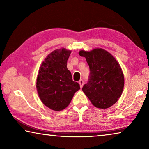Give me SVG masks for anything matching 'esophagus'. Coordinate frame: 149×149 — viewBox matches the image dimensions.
<instances>
[{"label": "esophagus", "mask_w": 149, "mask_h": 149, "mask_svg": "<svg viewBox=\"0 0 149 149\" xmlns=\"http://www.w3.org/2000/svg\"><path fill=\"white\" fill-rule=\"evenodd\" d=\"M79 85H80V87L82 88L83 85H84V80H83V79H80V80L79 81Z\"/></svg>", "instance_id": "34e87169"}]
</instances>
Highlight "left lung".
<instances>
[{"label":"left lung","mask_w":149,"mask_h":149,"mask_svg":"<svg viewBox=\"0 0 149 149\" xmlns=\"http://www.w3.org/2000/svg\"><path fill=\"white\" fill-rule=\"evenodd\" d=\"M81 56L86 59L90 69L88 83L82 91L95 107L106 109L114 104L122 95L124 76L119 63L107 50H81Z\"/></svg>","instance_id":"8db88e82"}]
</instances>
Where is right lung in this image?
Here are the masks:
<instances>
[{"instance_id":"right-lung-1","label":"right lung","mask_w":149,"mask_h":149,"mask_svg":"<svg viewBox=\"0 0 149 149\" xmlns=\"http://www.w3.org/2000/svg\"><path fill=\"white\" fill-rule=\"evenodd\" d=\"M71 50L62 49L52 51L42 62L37 75L36 87L43 104L54 111L65 109L71 102L79 84L73 81L67 61Z\"/></svg>"}]
</instances>
